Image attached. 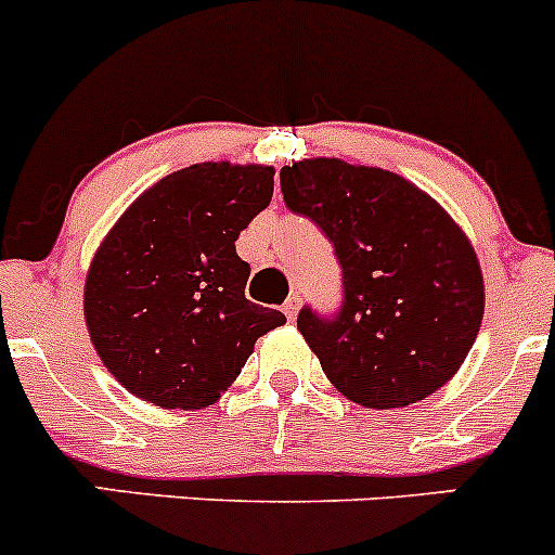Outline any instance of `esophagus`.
<instances>
[{
	"mask_svg": "<svg viewBox=\"0 0 555 555\" xmlns=\"http://www.w3.org/2000/svg\"><path fill=\"white\" fill-rule=\"evenodd\" d=\"M298 309H300V295H289L282 311L287 313V319H295V317H298Z\"/></svg>",
	"mask_w": 555,
	"mask_h": 555,
	"instance_id": "1",
	"label": "esophagus"
}]
</instances>
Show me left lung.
Returning a JSON list of instances; mask_svg holds the SVG:
<instances>
[{"label":"left lung","instance_id":"obj_1","mask_svg":"<svg viewBox=\"0 0 555 555\" xmlns=\"http://www.w3.org/2000/svg\"><path fill=\"white\" fill-rule=\"evenodd\" d=\"M284 204L311 217L344 268V306L298 330L330 384L362 408H405L456 376L483 322V271L467 233L395 171L306 158L284 166Z\"/></svg>","mask_w":555,"mask_h":555}]
</instances>
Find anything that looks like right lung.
I'll return each mask as SVG.
<instances>
[{"label":"right lung","mask_w":555,"mask_h":555,"mask_svg":"<svg viewBox=\"0 0 555 555\" xmlns=\"http://www.w3.org/2000/svg\"><path fill=\"white\" fill-rule=\"evenodd\" d=\"M273 166L206 160L158 179L93 255L86 327L122 389L158 408L220 400L255 351L287 322L246 300L238 233L271 204Z\"/></svg>","instance_id":"obj_1"}]
</instances>
